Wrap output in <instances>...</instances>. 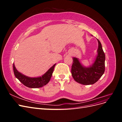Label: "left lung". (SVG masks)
Here are the masks:
<instances>
[{"label": "left lung", "instance_id": "obj_1", "mask_svg": "<svg viewBox=\"0 0 122 122\" xmlns=\"http://www.w3.org/2000/svg\"><path fill=\"white\" fill-rule=\"evenodd\" d=\"M99 42V58L98 64L96 67V71L89 74L86 73L81 74L77 70V64L73 60V65L72 66L71 73L73 79L75 81L83 85L93 84L96 82L100 78L105 71V55L103 50L101 43L98 40Z\"/></svg>", "mask_w": 122, "mask_h": 122}]
</instances>
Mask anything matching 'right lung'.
I'll list each match as a JSON object with an SVG mask.
<instances>
[{
	"instance_id": "right-lung-1",
	"label": "right lung",
	"mask_w": 122,
	"mask_h": 122,
	"mask_svg": "<svg viewBox=\"0 0 122 122\" xmlns=\"http://www.w3.org/2000/svg\"><path fill=\"white\" fill-rule=\"evenodd\" d=\"M51 68H50L48 70L49 72L47 73L46 76L45 77H41V78H30V77H26L24 75H20L19 74H18V72L17 73L16 71H15L14 74L15 77L20 81L25 86H27L29 88H39L41 87L44 86H45L50 80V78L52 75V73L53 71V68L52 70H51Z\"/></svg>"
}]
</instances>
